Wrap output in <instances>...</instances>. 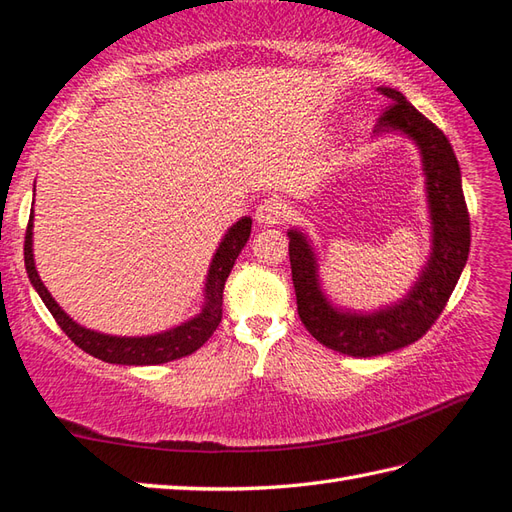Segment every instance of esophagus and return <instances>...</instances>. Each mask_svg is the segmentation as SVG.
I'll return each instance as SVG.
<instances>
[{"instance_id": "obj_1", "label": "esophagus", "mask_w": 512, "mask_h": 512, "mask_svg": "<svg viewBox=\"0 0 512 512\" xmlns=\"http://www.w3.org/2000/svg\"><path fill=\"white\" fill-rule=\"evenodd\" d=\"M289 208L282 199H265L260 201V206L256 208V221L265 227L278 225L287 219Z\"/></svg>"}]
</instances>
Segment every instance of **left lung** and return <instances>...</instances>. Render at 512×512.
Masks as SVG:
<instances>
[{
    "instance_id": "8db88e82",
    "label": "left lung",
    "mask_w": 512,
    "mask_h": 512,
    "mask_svg": "<svg viewBox=\"0 0 512 512\" xmlns=\"http://www.w3.org/2000/svg\"><path fill=\"white\" fill-rule=\"evenodd\" d=\"M390 107L374 127L379 135H403L420 153L431 223V252L414 287L399 302L377 311L335 306L322 289L320 263L311 238L291 227L289 260L298 315L317 342L350 357H377L405 348L423 337L445 309L469 258L471 227L462 195L460 164L449 140L434 122L416 111L401 92L379 87Z\"/></svg>"
}]
</instances>
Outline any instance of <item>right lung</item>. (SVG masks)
Instances as JSON below:
<instances>
[{"label": "right lung", "instance_id": "1", "mask_svg": "<svg viewBox=\"0 0 512 512\" xmlns=\"http://www.w3.org/2000/svg\"><path fill=\"white\" fill-rule=\"evenodd\" d=\"M34 210L30 212L28 230H26V245H24V258H26V271L32 282L34 291L39 293L43 304L61 326V331L72 339V342L83 348L89 355L102 359L107 363H120V366H157V363H168L181 357H188L192 352L199 350L208 342L210 335L217 331L221 322L223 311V287L225 280L236 263L238 254L245 247L249 232H252V219L243 217L238 219L230 230L225 232L217 252L212 256V263L206 276V287H203V304L201 311L190 317V320L181 322L179 326L168 328V331L155 333V335H142V337H120V335H107L85 328L74 322L67 315L52 293L45 289L39 278V271L34 267V254H32V227H34Z\"/></svg>", "mask_w": 512, "mask_h": 512}]
</instances>
